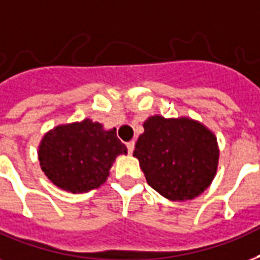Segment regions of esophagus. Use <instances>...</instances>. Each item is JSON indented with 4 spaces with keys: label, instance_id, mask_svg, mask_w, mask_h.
<instances>
[{
    "label": "esophagus",
    "instance_id": "1",
    "mask_svg": "<svg viewBox=\"0 0 260 260\" xmlns=\"http://www.w3.org/2000/svg\"><path fill=\"white\" fill-rule=\"evenodd\" d=\"M126 148H128V152H129V154H132V151H134V148H135L134 140H131V142H128V143H126Z\"/></svg>",
    "mask_w": 260,
    "mask_h": 260
}]
</instances>
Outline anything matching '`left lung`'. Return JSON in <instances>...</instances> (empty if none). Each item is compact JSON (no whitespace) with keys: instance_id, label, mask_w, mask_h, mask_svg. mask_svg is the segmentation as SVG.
Wrapping results in <instances>:
<instances>
[{"instance_id":"8db88e82","label":"left lung","mask_w":260,"mask_h":260,"mask_svg":"<svg viewBox=\"0 0 260 260\" xmlns=\"http://www.w3.org/2000/svg\"><path fill=\"white\" fill-rule=\"evenodd\" d=\"M135 144L148 185L170 201L201 195L213 181L218 165L217 139L188 118L150 117Z\"/></svg>"}]
</instances>
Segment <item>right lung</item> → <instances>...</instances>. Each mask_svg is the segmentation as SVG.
Masks as SVG:
<instances>
[{
	"mask_svg": "<svg viewBox=\"0 0 260 260\" xmlns=\"http://www.w3.org/2000/svg\"><path fill=\"white\" fill-rule=\"evenodd\" d=\"M126 147L116 128L104 131L99 122L83 120L55 126L39 146L41 168L57 187L73 193L101 187L117 155Z\"/></svg>",
	"mask_w": 260,
	"mask_h": 260,
	"instance_id": "1",
	"label": "right lung"
}]
</instances>
